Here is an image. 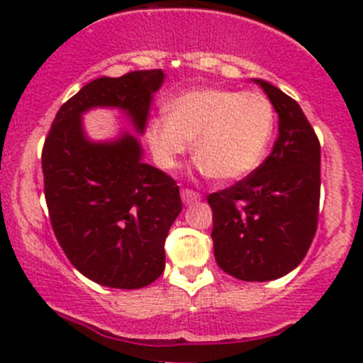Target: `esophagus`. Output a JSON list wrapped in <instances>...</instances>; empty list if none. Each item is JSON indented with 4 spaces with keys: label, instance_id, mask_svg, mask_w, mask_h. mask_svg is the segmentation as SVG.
Segmentation results:
<instances>
[{
    "label": "esophagus",
    "instance_id": "1",
    "mask_svg": "<svg viewBox=\"0 0 363 363\" xmlns=\"http://www.w3.org/2000/svg\"><path fill=\"white\" fill-rule=\"evenodd\" d=\"M181 196H182V202H184L186 205L200 202V199H202V196H200V193L193 191V189H182Z\"/></svg>",
    "mask_w": 363,
    "mask_h": 363
}]
</instances>
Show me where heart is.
<instances>
[{"mask_svg": "<svg viewBox=\"0 0 363 363\" xmlns=\"http://www.w3.org/2000/svg\"><path fill=\"white\" fill-rule=\"evenodd\" d=\"M274 126V107L265 94L196 87L172 98L167 116L149 121L145 138L164 170L177 167L193 142L200 170L230 182L244 179L262 163Z\"/></svg>", "mask_w": 363, "mask_h": 363, "instance_id": "heart-1", "label": "heart"}]
</instances>
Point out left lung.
<instances>
[{"label": "left lung", "instance_id": "1", "mask_svg": "<svg viewBox=\"0 0 363 363\" xmlns=\"http://www.w3.org/2000/svg\"><path fill=\"white\" fill-rule=\"evenodd\" d=\"M279 116L270 156L244 181L212 193L218 265L240 281H272L296 269L309 251L320 207V142L294 98L252 79Z\"/></svg>", "mask_w": 363, "mask_h": 363}]
</instances>
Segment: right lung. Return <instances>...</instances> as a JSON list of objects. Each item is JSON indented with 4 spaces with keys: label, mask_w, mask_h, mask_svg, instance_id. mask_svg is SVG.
I'll return each mask as SVG.
<instances>
[{
    "label": "right lung",
    "mask_w": 363,
    "mask_h": 363,
    "mask_svg": "<svg viewBox=\"0 0 363 363\" xmlns=\"http://www.w3.org/2000/svg\"><path fill=\"white\" fill-rule=\"evenodd\" d=\"M163 69L91 80L56 113L42 152L43 184L57 242L80 274L101 286L138 290L164 270V239L182 211L179 186L144 161L137 135L94 142L91 108H117L144 133Z\"/></svg>",
    "instance_id": "obj_1"
}]
</instances>
